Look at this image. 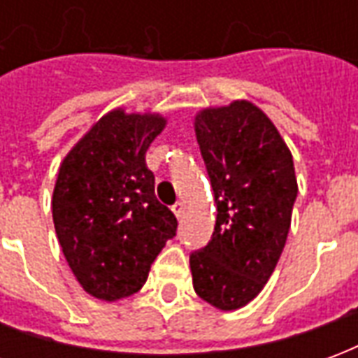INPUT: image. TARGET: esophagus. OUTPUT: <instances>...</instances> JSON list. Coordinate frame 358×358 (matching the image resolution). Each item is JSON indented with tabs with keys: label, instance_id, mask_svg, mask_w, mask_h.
<instances>
[{
	"label": "esophagus",
	"instance_id": "1",
	"mask_svg": "<svg viewBox=\"0 0 358 358\" xmlns=\"http://www.w3.org/2000/svg\"><path fill=\"white\" fill-rule=\"evenodd\" d=\"M184 209H186V205H184L182 201H176L174 205H172V213H174V215H176L178 218L184 215Z\"/></svg>",
	"mask_w": 358,
	"mask_h": 358
}]
</instances>
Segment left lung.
I'll list each match as a JSON object with an SVG mask.
<instances>
[{
  "label": "left lung",
  "mask_w": 358,
  "mask_h": 358,
  "mask_svg": "<svg viewBox=\"0 0 358 358\" xmlns=\"http://www.w3.org/2000/svg\"><path fill=\"white\" fill-rule=\"evenodd\" d=\"M195 136L210 178L217 224L189 255L194 289L220 310L261 293L284 251L297 197L293 157L276 126L249 101L203 109Z\"/></svg>",
  "instance_id": "1"
}]
</instances>
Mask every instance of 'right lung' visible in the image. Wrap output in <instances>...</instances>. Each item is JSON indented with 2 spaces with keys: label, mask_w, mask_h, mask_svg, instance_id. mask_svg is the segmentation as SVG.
I'll return each instance as SVG.
<instances>
[{
  "label": "right lung",
  "mask_w": 358,
  "mask_h": 358,
  "mask_svg": "<svg viewBox=\"0 0 358 358\" xmlns=\"http://www.w3.org/2000/svg\"><path fill=\"white\" fill-rule=\"evenodd\" d=\"M164 124L161 115L110 110L61 163L53 224L73 274L97 299L140 292L166 240L176 236L178 220L157 201L155 176L145 164Z\"/></svg>",
  "instance_id": "right-lung-1"
}]
</instances>
